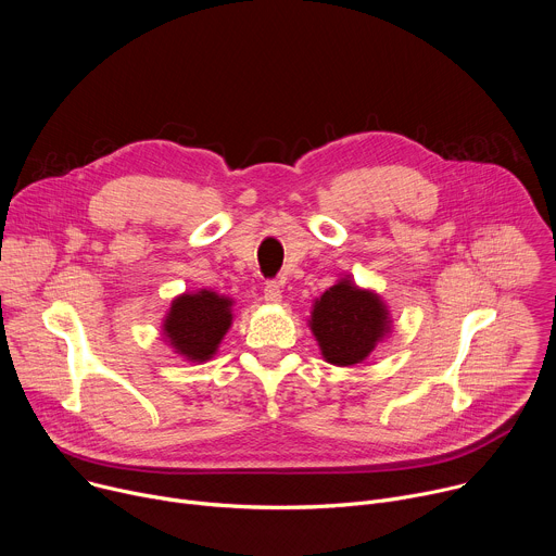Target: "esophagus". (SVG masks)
Instances as JSON below:
<instances>
[{
  "label": "esophagus",
  "instance_id": "1",
  "mask_svg": "<svg viewBox=\"0 0 556 556\" xmlns=\"http://www.w3.org/2000/svg\"><path fill=\"white\" fill-rule=\"evenodd\" d=\"M281 286L277 283V281H270V283H266V288H264V299H266V303H281Z\"/></svg>",
  "mask_w": 556,
  "mask_h": 556
}]
</instances>
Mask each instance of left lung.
<instances>
[{"mask_svg":"<svg viewBox=\"0 0 556 556\" xmlns=\"http://www.w3.org/2000/svg\"><path fill=\"white\" fill-rule=\"evenodd\" d=\"M307 328L328 363L350 367L363 363L391 332V316L380 294L348 275L314 299Z\"/></svg>","mask_w":556,"mask_h":556,"instance_id":"8db88e82","label":"left lung"}]
</instances>
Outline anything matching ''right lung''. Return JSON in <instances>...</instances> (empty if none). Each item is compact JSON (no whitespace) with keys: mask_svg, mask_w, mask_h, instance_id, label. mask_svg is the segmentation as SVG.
Masks as SVG:
<instances>
[{"mask_svg":"<svg viewBox=\"0 0 556 556\" xmlns=\"http://www.w3.org/2000/svg\"><path fill=\"white\" fill-rule=\"evenodd\" d=\"M230 296L213 290H195L178 294L163 321V337L176 354L189 363H206L232 324Z\"/></svg>","mask_w":556,"mask_h":556,"instance_id":"1","label":"right lung"}]
</instances>
